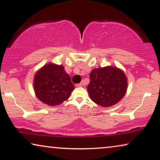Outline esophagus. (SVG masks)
<instances>
[{
  "mask_svg": "<svg viewBox=\"0 0 160 160\" xmlns=\"http://www.w3.org/2000/svg\"><path fill=\"white\" fill-rule=\"evenodd\" d=\"M82 86V82H80V83H78V84H75V86L76 87H80Z\"/></svg>",
  "mask_w": 160,
  "mask_h": 160,
  "instance_id": "1",
  "label": "esophagus"
}]
</instances>
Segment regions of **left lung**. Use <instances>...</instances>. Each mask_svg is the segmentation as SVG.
Segmentation results:
<instances>
[{
  "label": "left lung",
  "instance_id": "left-lung-1",
  "mask_svg": "<svg viewBox=\"0 0 160 160\" xmlns=\"http://www.w3.org/2000/svg\"><path fill=\"white\" fill-rule=\"evenodd\" d=\"M125 74L116 67H108L92 70L87 90L91 100L103 107L116 105L127 91Z\"/></svg>",
  "mask_w": 160,
  "mask_h": 160
}]
</instances>
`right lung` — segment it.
<instances>
[{"mask_svg":"<svg viewBox=\"0 0 160 160\" xmlns=\"http://www.w3.org/2000/svg\"><path fill=\"white\" fill-rule=\"evenodd\" d=\"M34 90L38 99L49 105H58L66 101L74 87L62 66L49 63L34 78Z\"/></svg>","mask_w":160,"mask_h":160,"instance_id":"right-lung-1","label":"right lung"}]
</instances>
